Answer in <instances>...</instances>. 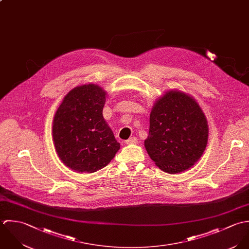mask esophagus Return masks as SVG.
Listing matches in <instances>:
<instances>
[{
    "label": "esophagus",
    "instance_id": "esophagus-1",
    "mask_svg": "<svg viewBox=\"0 0 249 249\" xmlns=\"http://www.w3.org/2000/svg\"><path fill=\"white\" fill-rule=\"evenodd\" d=\"M138 142H139V141H138V139L136 137H132L128 141H126V144H128V145H130V144H137Z\"/></svg>",
    "mask_w": 249,
    "mask_h": 249
}]
</instances>
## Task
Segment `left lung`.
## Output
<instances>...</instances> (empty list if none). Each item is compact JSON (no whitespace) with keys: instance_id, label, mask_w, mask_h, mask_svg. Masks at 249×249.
Instances as JSON below:
<instances>
[{"instance_id":"left-lung-1","label":"left lung","mask_w":249,"mask_h":249,"mask_svg":"<svg viewBox=\"0 0 249 249\" xmlns=\"http://www.w3.org/2000/svg\"><path fill=\"white\" fill-rule=\"evenodd\" d=\"M208 135V122L198 103L182 91L169 90L152 107L144 146L160 169L175 174L201 158Z\"/></svg>"}]
</instances>
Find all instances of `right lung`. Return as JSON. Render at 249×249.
Masks as SVG:
<instances>
[{
	"label": "right lung",
	"mask_w": 249,
	"mask_h": 249,
	"mask_svg": "<svg viewBox=\"0 0 249 249\" xmlns=\"http://www.w3.org/2000/svg\"><path fill=\"white\" fill-rule=\"evenodd\" d=\"M106 91L97 85L76 87L63 98L53 121V141L62 162L92 173L109 163L120 148L103 117Z\"/></svg>",
	"instance_id": "1"
}]
</instances>
